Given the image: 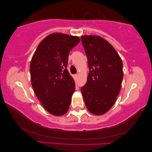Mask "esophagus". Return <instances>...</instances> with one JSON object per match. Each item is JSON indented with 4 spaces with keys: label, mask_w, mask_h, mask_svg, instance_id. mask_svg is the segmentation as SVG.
Instances as JSON below:
<instances>
[{
    "label": "esophagus",
    "mask_w": 152,
    "mask_h": 152,
    "mask_svg": "<svg viewBox=\"0 0 152 152\" xmlns=\"http://www.w3.org/2000/svg\"><path fill=\"white\" fill-rule=\"evenodd\" d=\"M77 77H78V75H73V78H74V79H75V80H77Z\"/></svg>",
    "instance_id": "esophagus-1"
}]
</instances>
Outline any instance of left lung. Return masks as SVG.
<instances>
[{
    "instance_id": "8db88e82",
    "label": "left lung",
    "mask_w": 152,
    "mask_h": 152,
    "mask_svg": "<svg viewBox=\"0 0 152 152\" xmlns=\"http://www.w3.org/2000/svg\"><path fill=\"white\" fill-rule=\"evenodd\" d=\"M81 41L89 73L80 91L90 112L102 115L115 104L121 87L122 60L115 48L101 37L82 36Z\"/></svg>"
}]
</instances>
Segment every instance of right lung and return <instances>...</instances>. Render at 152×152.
<instances>
[{
    "label": "right lung",
    "instance_id": "right-lung-1",
    "mask_svg": "<svg viewBox=\"0 0 152 152\" xmlns=\"http://www.w3.org/2000/svg\"><path fill=\"white\" fill-rule=\"evenodd\" d=\"M78 37L52 33L40 42L30 64L31 85L42 106L54 115L67 113L75 84L67 69L69 52Z\"/></svg>",
    "mask_w": 152,
    "mask_h": 152
}]
</instances>
